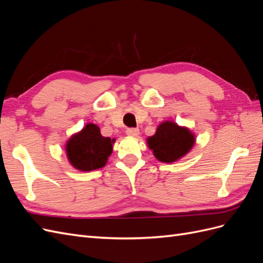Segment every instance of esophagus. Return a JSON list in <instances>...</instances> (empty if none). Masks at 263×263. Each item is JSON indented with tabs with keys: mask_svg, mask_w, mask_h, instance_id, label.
Masks as SVG:
<instances>
[{
	"mask_svg": "<svg viewBox=\"0 0 263 263\" xmlns=\"http://www.w3.org/2000/svg\"><path fill=\"white\" fill-rule=\"evenodd\" d=\"M126 134L128 135V136H133V137H136L139 135V129L138 128H127L126 129Z\"/></svg>",
	"mask_w": 263,
	"mask_h": 263,
	"instance_id": "obj_1",
	"label": "esophagus"
}]
</instances>
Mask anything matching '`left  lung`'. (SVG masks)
Instances as JSON below:
<instances>
[{
	"mask_svg": "<svg viewBox=\"0 0 263 263\" xmlns=\"http://www.w3.org/2000/svg\"><path fill=\"white\" fill-rule=\"evenodd\" d=\"M195 142L194 135L186 127L166 121L158 126L156 134L147 139L148 147L159 161L171 163L184 157Z\"/></svg>",
	"mask_w": 263,
	"mask_h": 263,
	"instance_id": "1",
	"label": "left lung"
}]
</instances>
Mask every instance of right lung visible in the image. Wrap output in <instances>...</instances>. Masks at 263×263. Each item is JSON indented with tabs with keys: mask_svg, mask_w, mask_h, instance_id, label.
I'll use <instances>...</instances> for the list:
<instances>
[{
	"mask_svg": "<svg viewBox=\"0 0 263 263\" xmlns=\"http://www.w3.org/2000/svg\"><path fill=\"white\" fill-rule=\"evenodd\" d=\"M114 141L115 139L103 137L97 125L87 124L68 140V160L76 169L84 172L103 168L112 154Z\"/></svg>",
	"mask_w": 263,
	"mask_h": 263,
	"instance_id": "right-lung-1",
	"label": "right lung"
}]
</instances>
